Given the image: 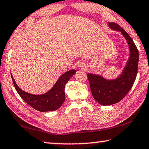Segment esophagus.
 <instances>
[{
	"mask_svg": "<svg viewBox=\"0 0 149 149\" xmlns=\"http://www.w3.org/2000/svg\"><path fill=\"white\" fill-rule=\"evenodd\" d=\"M80 67H82V66H81V65H80Z\"/></svg>",
	"mask_w": 149,
	"mask_h": 149,
	"instance_id": "esophagus-1",
	"label": "esophagus"
}]
</instances>
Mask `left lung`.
Returning <instances> with one entry per match:
<instances>
[{"label":"left lung","instance_id":"1","mask_svg":"<svg viewBox=\"0 0 149 149\" xmlns=\"http://www.w3.org/2000/svg\"><path fill=\"white\" fill-rule=\"evenodd\" d=\"M108 25L111 29L122 33L128 44L130 53L120 75L115 79L108 80L92 73L87 74L93 98L104 106L118 103L127 95L136 79L139 62V52L130 36L115 23L109 22Z\"/></svg>","mask_w":149,"mask_h":149}]
</instances>
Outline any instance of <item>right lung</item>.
<instances>
[{
	"label": "right lung",
	"mask_w": 149,
	"mask_h": 149,
	"mask_svg": "<svg viewBox=\"0 0 149 149\" xmlns=\"http://www.w3.org/2000/svg\"><path fill=\"white\" fill-rule=\"evenodd\" d=\"M76 72L74 69L65 72L59 78L50 90L41 95L31 94L22 90L16 84L12 74L11 77L15 90L25 102L38 111L47 112L56 111L62 105L65 98V84Z\"/></svg>",
	"instance_id": "add662e5"
}]
</instances>
